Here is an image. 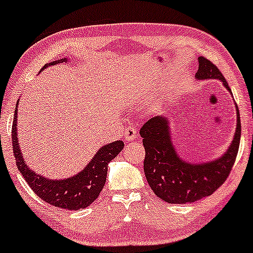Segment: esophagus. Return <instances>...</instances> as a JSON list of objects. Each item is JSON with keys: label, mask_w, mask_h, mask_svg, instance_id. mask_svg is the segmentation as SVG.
<instances>
[{"label": "esophagus", "mask_w": 253, "mask_h": 253, "mask_svg": "<svg viewBox=\"0 0 253 253\" xmlns=\"http://www.w3.org/2000/svg\"><path fill=\"white\" fill-rule=\"evenodd\" d=\"M136 136H138V134H136V129L134 128V127L129 126V127H127L126 129H125L124 138H125V140H127V141H129V140L136 139Z\"/></svg>", "instance_id": "esophagus-1"}]
</instances>
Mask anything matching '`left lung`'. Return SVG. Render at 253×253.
I'll return each instance as SVG.
<instances>
[{
    "instance_id": "1",
    "label": "left lung",
    "mask_w": 253,
    "mask_h": 253,
    "mask_svg": "<svg viewBox=\"0 0 253 253\" xmlns=\"http://www.w3.org/2000/svg\"><path fill=\"white\" fill-rule=\"evenodd\" d=\"M197 80L217 79L231 92L223 74L211 61L198 57ZM237 126L233 139L227 150L217 159L191 163L179 156L172 140L171 126L167 115L151 118L140 129L145 147L144 172L153 192L169 204L193 203L211 196L226 180L231 172L240 141V117L236 105Z\"/></svg>"
}]
</instances>
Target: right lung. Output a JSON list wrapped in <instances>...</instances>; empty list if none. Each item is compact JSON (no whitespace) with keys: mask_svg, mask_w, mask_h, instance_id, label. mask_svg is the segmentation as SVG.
I'll list each match as a JSON object with an SVG mask.
<instances>
[{"mask_svg":"<svg viewBox=\"0 0 253 253\" xmlns=\"http://www.w3.org/2000/svg\"><path fill=\"white\" fill-rule=\"evenodd\" d=\"M69 62L67 57L57 61H51L42 67V69L57 63ZM41 69V71H42ZM20 101V100H19ZM15 108L11 139H13V151L16 165L21 174L26 179L27 184L32 190L45 203L53 206L67 210H80L88 208L94 200L99 197L100 192L105 186L107 178V166L115 157L123 151L124 142L121 140L109 142L99 148L95 156L87 164L84 169L66 179H50L30 169L23 159L17 138V105Z\"/></svg>","mask_w":253,"mask_h":253,"instance_id":"right-lung-1","label":"right lung"}]
</instances>
